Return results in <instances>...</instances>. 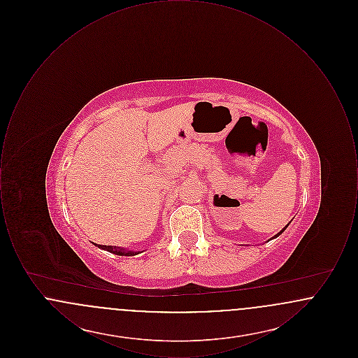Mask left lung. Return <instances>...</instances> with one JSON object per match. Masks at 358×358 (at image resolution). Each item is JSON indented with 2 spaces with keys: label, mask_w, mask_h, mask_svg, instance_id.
<instances>
[{
  "label": "left lung",
  "mask_w": 358,
  "mask_h": 358,
  "mask_svg": "<svg viewBox=\"0 0 358 358\" xmlns=\"http://www.w3.org/2000/svg\"><path fill=\"white\" fill-rule=\"evenodd\" d=\"M287 227H289V224H287V225H286V227H285V228H283V229H282V231H280L278 235H275V238H278V236H279V235H280V234H282V232H283V231H285Z\"/></svg>",
  "instance_id": "1"
}]
</instances>
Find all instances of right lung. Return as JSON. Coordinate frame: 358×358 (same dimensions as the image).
I'll list each match as a JSON object with an SVG mask.
<instances>
[{
    "label": "right lung",
    "instance_id": "1",
    "mask_svg": "<svg viewBox=\"0 0 358 358\" xmlns=\"http://www.w3.org/2000/svg\"><path fill=\"white\" fill-rule=\"evenodd\" d=\"M98 247L108 251V252H111V254L120 256H134L141 254V251L136 252V251H130V250H126V248H122V247H115V245H101V244H98Z\"/></svg>",
    "mask_w": 358,
    "mask_h": 358
}]
</instances>
